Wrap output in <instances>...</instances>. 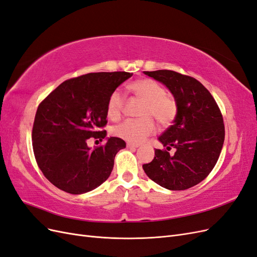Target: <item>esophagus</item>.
Returning a JSON list of instances; mask_svg holds the SVG:
<instances>
[{"instance_id":"esophagus-1","label":"esophagus","mask_w":257,"mask_h":257,"mask_svg":"<svg viewBox=\"0 0 257 257\" xmlns=\"http://www.w3.org/2000/svg\"><path fill=\"white\" fill-rule=\"evenodd\" d=\"M126 147H127V148H130V149H132V148H133V149H135V148H138V147H139V145H137V144H132V143H127V144H126Z\"/></svg>"}]
</instances>
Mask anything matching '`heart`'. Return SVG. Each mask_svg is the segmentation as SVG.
Returning a JSON list of instances; mask_svg holds the SVG:
<instances>
[{
	"label": "heart",
	"mask_w": 257,
	"mask_h": 257,
	"mask_svg": "<svg viewBox=\"0 0 257 257\" xmlns=\"http://www.w3.org/2000/svg\"><path fill=\"white\" fill-rule=\"evenodd\" d=\"M130 90L144 100L139 111L142 119H127L116 124L112 133L131 143H142L155 132L153 119L162 126H168L178 113L176 98L166 93L160 83L152 79H139L130 84ZM125 105V97L120 90H114L107 100V114L112 120L119 119Z\"/></svg>",
	"instance_id": "heart-1"
}]
</instances>
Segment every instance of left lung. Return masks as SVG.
I'll use <instances>...</instances> for the list:
<instances>
[{
    "label": "left lung",
    "mask_w": 257,
    "mask_h": 257,
    "mask_svg": "<svg viewBox=\"0 0 257 257\" xmlns=\"http://www.w3.org/2000/svg\"><path fill=\"white\" fill-rule=\"evenodd\" d=\"M144 73L173 93L178 113L159 137L166 150L155 149L154 159L143 168L163 188L190 189L207 178L219 160L225 138L222 112L211 93L193 77L168 69ZM172 147L174 155L169 153Z\"/></svg>",
    "instance_id": "obj_1"
}]
</instances>
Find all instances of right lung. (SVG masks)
I'll return each instance as SVG.
<instances>
[{"label": "right lung", "instance_id": "obj_1", "mask_svg": "<svg viewBox=\"0 0 257 257\" xmlns=\"http://www.w3.org/2000/svg\"><path fill=\"white\" fill-rule=\"evenodd\" d=\"M131 76L112 72L75 77L62 82L38 105L33 151L42 173L58 189L87 193L110 176L115 154L125 148V142L110 137L94 149L87 143L105 138L108 97Z\"/></svg>", "mask_w": 257, "mask_h": 257}]
</instances>
